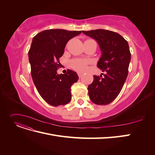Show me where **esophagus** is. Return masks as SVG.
Here are the masks:
<instances>
[{
  "instance_id": "34e87169",
  "label": "esophagus",
  "mask_w": 155,
  "mask_h": 155,
  "mask_svg": "<svg viewBox=\"0 0 155 155\" xmlns=\"http://www.w3.org/2000/svg\"><path fill=\"white\" fill-rule=\"evenodd\" d=\"M78 76H79V78H81L83 76V74H82V73H80V72H78Z\"/></svg>"
}]
</instances>
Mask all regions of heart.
<instances>
[{
    "instance_id": "b5f03b06",
    "label": "heart",
    "mask_w": 155,
    "mask_h": 155,
    "mask_svg": "<svg viewBox=\"0 0 155 155\" xmlns=\"http://www.w3.org/2000/svg\"><path fill=\"white\" fill-rule=\"evenodd\" d=\"M88 61L83 59H74L70 62V66L77 72H83L86 69Z\"/></svg>"
}]
</instances>
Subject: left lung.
Instances as JSON below:
<instances>
[{
    "label": "left lung",
    "mask_w": 155,
    "mask_h": 155,
    "mask_svg": "<svg viewBox=\"0 0 155 155\" xmlns=\"http://www.w3.org/2000/svg\"><path fill=\"white\" fill-rule=\"evenodd\" d=\"M94 39L100 46L101 56L97 67L106 72L103 76H94L88 87L91 100L96 105H107L118 96L128 75L130 52L127 41L114 31L97 29L83 31Z\"/></svg>",
    "instance_id": "1"
}]
</instances>
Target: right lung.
Masks as SVG:
<instances>
[{"instance_id": "1", "label": "right lung", "mask_w": 155, "mask_h": 155, "mask_svg": "<svg viewBox=\"0 0 155 155\" xmlns=\"http://www.w3.org/2000/svg\"><path fill=\"white\" fill-rule=\"evenodd\" d=\"M81 31L46 30L34 37L28 51L31 74L34 85L43 99L51 106L64 105L71 101V86L78 80L76 72L58 74L59 58L68 41Z\"/></svg>"}]
</instances>
